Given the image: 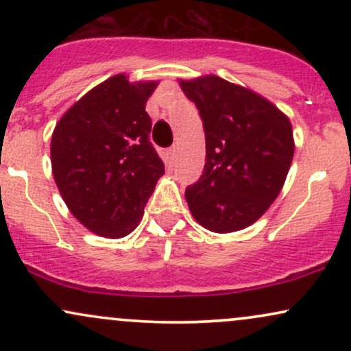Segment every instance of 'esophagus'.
Wrapping results in <instances>:
<instances>
[{
	"label": "esophagus",
	"mask_w": 351,
	"mask_h": 351,
	"mask_svg": "<svg viewBox=\"0 0 351 351\" xmlns=\"http://www.w3.org/2000/svg\"><path fill=\"white\" fill-rule=\"evenodd\" d=\"M176 152H178V147H176V145H173V147L168 148V156H170L171 162H175V158H176Z\"/></svg>",
	"instance_id": "esophagus-1"
}]
</instances>
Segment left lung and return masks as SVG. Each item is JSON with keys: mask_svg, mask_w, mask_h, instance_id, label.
Segmentation results:
<instances>
[{"mask_svg": "<svg viewBox=\"0 0 351 351\" xmlns=\"http://www.w3.org/2000/svg\"><path fill=\"white\" fill-rule=\"evenodd\" d=\"M180 86L206 138L203 175L184 191L189 211L221 234L251 226L284 186L293 158L291 122L269 100L217 75Z\"/></svg>", "mask_w": 351, "mask_h": 351, "instance_id": "1", "label": "left lung"}]
</instances>
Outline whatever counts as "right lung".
<instances>
[{
	"mask_svg": "<svg viewBox=\"0 0 351 351\" xmlns=\"http://www.w3.org/2000/svg\"><path fill=\"white\" fill-rule=\"evenodd\" d=\"M155 87L114 75L87 92L54 128L51 163L60 196L99 236L130 234L165 173L145 112Z\"/></svg>",
	"mask_w": 351,
	"mask_h": 351,
	"instance_id": "right-lung-1",
	"label": "right lung"
}]
</instances>
